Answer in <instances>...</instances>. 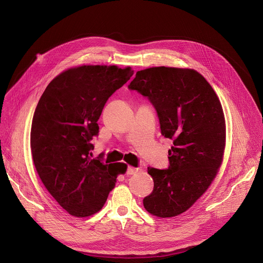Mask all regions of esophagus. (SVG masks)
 <instances>
[{
	"label": "esophagus",
	"mask_w": 263,
	"mask_h": 263,
	"mask_svg": "<svg viewBox=\"0 0 263 263\" xmlns=\"http://www.w3.org/2000/svg\"><path fill=\"white\" fill-rule=\"evenodd\" d=\"M139 171H141L139 167L129 166V167L127 168V175H134V174H136Z\"/></svg>",
	"instance_id": "obj_1"
}]
</instances>
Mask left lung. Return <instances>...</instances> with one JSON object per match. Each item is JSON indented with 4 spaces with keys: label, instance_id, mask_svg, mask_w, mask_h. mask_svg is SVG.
Here are the masks:
<instances>
[{
    "label": "left lung",
    "instance_id": "left-lung-1",
    "mask_svg": "<svg viewBox=\"0 0 263 263\" xmlns=\"http://www.w3.org/2000/svg\"><path fill=\"white\" fill-rule=\"evenodd\" d=\"M157 110L161 134L173 141L166 170L148 167L154 191L143 199L159 217L183 213L209 187L223 160L225 119L211 85L192 69L153 67L128 85Z\"/></svg>",
    "mask_w": 263,
    "mask_h": 263
}]
</instances>
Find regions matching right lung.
Instances as JSON below:
<instances>
[{
	"instance_id": "right-lung-1",
	"label": "right lung",
	"mask_w": 263,
	"mask_h": 263,
	"mask_svg": "<svg viewBox=\"0 0 263 263\" xmlns=\"http://www.w3.org/2000/svg\"><path fill=\"white\" fill-rule=\"evenodd\" d=\"M131 68L81 66L69 69L47 86L36 106L31 151L36 171L53 198L69 214L85 217L101 210L123 174V163L91 159L97 121L117 89L133 76Z\"/></svg>"
}]
</instances>
